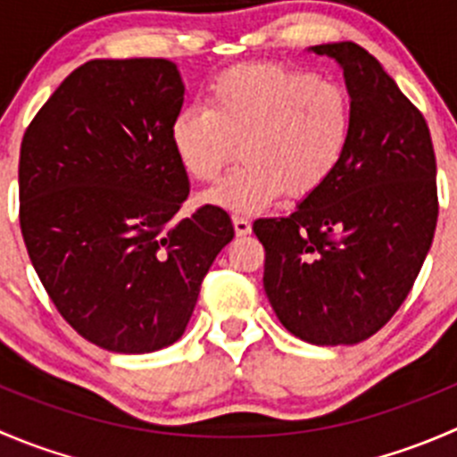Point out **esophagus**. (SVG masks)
Returning <instances> with one entry per match:
<instances>
[{
	"label": "esophagus",
	"mask_w": 457,
	"mask_h": 457,
	"mask_svg": "<svg viewBox=\"0 0 457 457\" xmlns=\"http://www.w3.org/2000/svg\"><path fill=\"white\" fill-rule=\"evenodd\" d=\"M232 223L238 237H245V234L252 232V223L245 219V216H232Z\"/></svg>",
	"instance_id": "esophagus-1"
}]
</instances>
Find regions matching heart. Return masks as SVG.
I'll use <instances>...</instances> for the list:
<instances>
[{
  "instance_id": "heart-1",
  "label": "heart",
  "mask_w": 457,
  "mask_h": 457,
  "mask_svg": "<svg viewBox=\"0 0 457 457\" xmlns=\"http://www.w3.org/2000/svg\"><path fill=\"white\" fill-rule=\"evenodd\" d=\"M352 132V104L338 84L276 63L229 68L212 81L207 105L174 117L170 141L183 172L212 181L241 145L234 165L201 196L234 214H256L283 190L303 196L338 168Z\"/></svg>"
}]
</instances>
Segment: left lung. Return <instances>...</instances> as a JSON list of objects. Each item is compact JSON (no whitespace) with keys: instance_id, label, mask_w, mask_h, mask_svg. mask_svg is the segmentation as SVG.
<instances>
[{"instance_id":"1","label":"left lung","mask_w":457,"mask_h":457,"mask_svg":"<svg viewBox=\"0 0 457 457\" xmlns=\"http://www.w3.org/2000/svg\"><path fill=\"white\" fill-rule=\"evenodd\" d=\"M345 75L352 132L338 168L280 219L254 220L262 287L305 343L356 345L411 292L437 223L436 154L420 110L353 41L312 46Z\"/></svg>"}]
</instances>
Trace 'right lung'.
I'll use <instances>...</instances> for the list:
<instances>
[{
  "label": "right lung",
  "instance_id": "1",
  "mask_svg": "<svg viewBox=\"0 0 457 457\" xmlns=\"http://www.w3.org/2000/svg\"><path fill=\"white\" fill-rule=\"evenodd\" d=\"M183 92L168 59H92L21 141L20 225L32 267L68 325L108 352L177 343L234 238L220 207L179 216L190 181L170 128Z\"/></svg>",
  "mask_w": 457,
  "mask_h": 457
}]
</instances>
